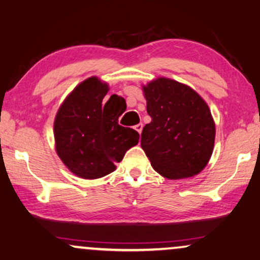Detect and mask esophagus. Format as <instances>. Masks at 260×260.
I'll return each mask as SVG.
<instances>
[{"mask_svg":"<svg viewBox=\"0 0 260 260\" xmlns=\"http://www.w3.org/2000/svg\"><path fill=\"white\" fill-rule=\"evenodd\" d=\"M134 129H136L139 134H141V132H143V123L140 122V123L136 124V126H134Z\"/></svg>","mask_w":260,"mask_h":260,"instance_id":"esophagus-1","label":"esophagus"}]
</instances>
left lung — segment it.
Segmentation results:
<instances>
[{
	"instance_id": "8db88e82",
	"label": "left lung",
	"mask_w": 260,
	"mask_h": 260,
	"mask_svg": "<svg viewBox=\"0 0 260 260\" xmlns=\"http://www.w3.org/2000/svg\"><path fill=\"white\" fill-rule=\"evenodd\" d=\"M143 90L152 120L141 133V147L152 168L169 179L200 174L215 141V123L205 100L190 86L164 77Z\"/></svg>"
}]
</instances>
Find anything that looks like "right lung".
<instances>
[{"label": "right lung", "mask_w": 260, "mask_h": 260, "mask_svg": "<svg viewBox=\"0 0 260 260\" xmlns=\"http://www.w3.org/2000/svg\"><path fill=\"white\" fill-rule=\"evenodd\" d=\"M108 84L90 77L72 90L54 120L55 151L72 174L85 179L101 178L116 169L124 153L139 141L133 128L119 124L126 102L112 95Z\"/></svg>", "instance_id": "add662e5"}]
</instances>
